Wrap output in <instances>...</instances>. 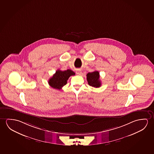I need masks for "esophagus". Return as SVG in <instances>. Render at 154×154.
Returning a JSON list of instances; mask_svg holds the SVG:
<instances>
[{
	"instance_id": "obj_1",
	"label": "esophagus",
	"mask_w": 154,
	"mask_h": 154,
	"mask_svg": "<svg viewBox=\"0 0 154 154\" xmlns=\"http://www.w3.org/2000/svg\"><path fill=\"white\" fill-rule=\"evenodd\" d=\"M76 73L78 75H82V71H81V70H77L76 71Z\"/></svg>"
}]
</instances>
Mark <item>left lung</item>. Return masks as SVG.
Wrapping results in <instances>:
<instances>
[{
    "instance_id": "8db88e82",
    "label": "left lung",
    "mask_w": 154,
    "mask_h": 154,
    "mask_svg": "<svg viewBox=\"0 0 154 154\" xmlns=\"http://www.w3.org/2000/svg\"><path fill=\"white\" fill-rule=\"evenodd\" d=\"M86 76L87 81L89 85L96 88H99L101 85V81L99 79V71H94L92 72H88Z\"/></svg>"
}]
</instances>
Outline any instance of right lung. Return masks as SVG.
Here are the masks:
<instances>
[{"mask_svg":"<svg viewBox=\"0 0 154 154\" xmlns=\"http://www.w3.org/2000/svg\"><path fill=\"white\" fill-rule=\"evenodd\" d=\"M75 73L70 69L65 71L57 70L52 77L48 81V84L52 88L61 90L63 86L66 85L67 81L71 76H73Z\"/></svg>","mask_w":154,"mask_h":154,"instance_id":"1","label":"right lung"}]
</instances>
